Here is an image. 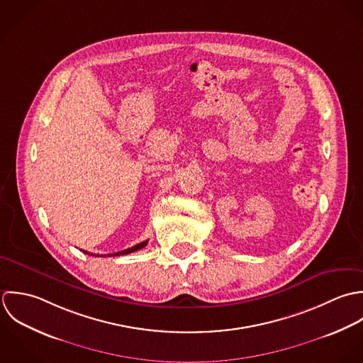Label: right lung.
<instances>
[{"instance_id": "right-lung-1", "label": "right lung", "mask_w": 363, "mask_h": 363, "mask_svg": "<svg viewBox=\"0 0 363 363\" xmlns=\"http://www.w3.org/2000/svg\"><path fill=\"white\" fill-rule=\"evenodd\" d=\"M145 245H147V240L143 241V242H139V244H136V245H133V247H130V248H128V250H123V251H119V252H115V254H108V257H118V255H126V254H130V252H135V251H139V250H142V248H145ZM82 252H85V254H89V252H86V251H82ZM89 255H94V254H89ZM95 257H102V255H95Z\"/></svg>"}]
</instances>
